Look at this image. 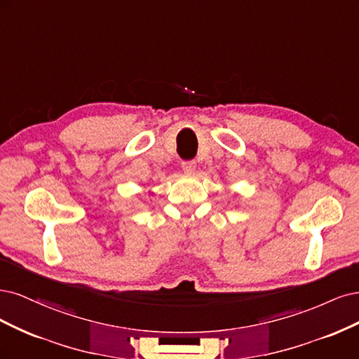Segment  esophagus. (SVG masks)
<instances>
[{"label": "esophagus", "mask_w": 359, "mask_h": 359, "mask_svg": "<svg viewBox=\"0 0 359 359\" xmlns=\"http://www.w3.org/2000/svg\"><path fill=\"white\" fill-rule=\"evenodd\" d=\"M195 168H196V165H195L194 161H183V163H182V170L187 172V175H194Z\"/></svg>", "instance_id": "esophagus-1"}]
</instances>
